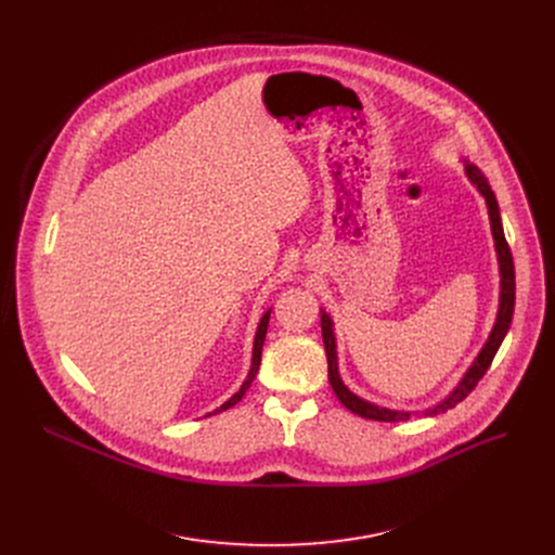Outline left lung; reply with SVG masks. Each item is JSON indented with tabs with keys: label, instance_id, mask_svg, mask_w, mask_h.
<instances>
[{
	"label": "left lung",
	"instance_id": "left-lung-1",
	"mask_svg": "<svg viewBox=\"0 0 555 555\" xmlns=\"http://www.w3.org/2000/svg\"><path fill=\"white\" fill-rule=\"evenodd\" d=\"M465 172H468L470 182L479 189V193L486 197V207H488V216H490V229H492V238H494V249H498V258H500V272H502V295H500V312H498V322H494V328L486 341V346L481 348L479 358L475 360V364L468 369V373L463 375V380L459 383V387L431 410H425V416H436L450 406L459 404L463 398H468V393L477 387V383L486 375V371L492 364L494 353L500 351V346L511 328L513 322V308H515V268H513V254L511 247L506 243L504 236V227H502V218H500V207L498 199H494V193L488 184V180L483 178V172L475 166L465 162ZM322 337H324V346H326V358H328V380L333 391L337 393L339 402L351 410L353 414L362 416V418H371V421H385V423H393V421H406L412 416V412H396V410H387V406H377L371 404L362 398H358L356 393H351L346 389V385L341 383L339 371H337V351H335V335H333V322L326 312H322Z\"/></svg>",
	"mask_w": 555,
	"mask_h": 555
}]
</instances>
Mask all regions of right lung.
<instances>
[{"label":"right lung","instance_id":"1","mask_svg":"<svg viewBox=\"0 0 555 555\" xmlns=\"http://www.w3.org/2000/svg\"><path fill=\"white\" fill-rule=\"evenodd\" d=\"M268 324H270V310L262 314V319H260V324H258V331H256V339H254V353H251V369H249V375H247V380H245V385L241 387V391L238 393H233L220 410H216L214 414H218V412H224V410H229V406H233L236 404L243 396H245V391L249 389V385H251V380H254V375H256V371H258V366H260V353H262V341H266V333H268ZM211 416V414H209Z\"/></svg>","mask_w":555,"mask_h":555}]
</instances>
